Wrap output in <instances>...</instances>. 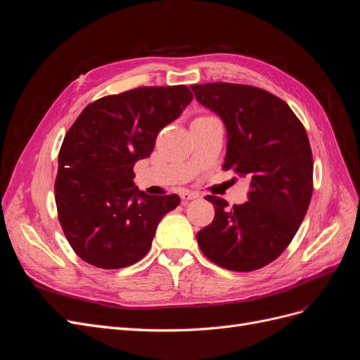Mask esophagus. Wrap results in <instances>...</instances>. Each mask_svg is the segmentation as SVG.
<instances>
[{"label":"esophagus","mask_w":360,"mask_h":360,"mask_svg":"<svg viewBox=\"0 0 360 360\" xmlns=\"http://www.w3.org/2000/svg\"><path fill=\"white\" fill-rule=\"evenodd\" d=\"M198 197H200V193L191 192V191H183V192L180 193V198H181L183 202H188V201H191V200H197Z\"/></svg>","instance_id":"esophagus-1"}]
</instances>
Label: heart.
<instances>
[{
	"label": "heart",
	"mask_w": 360,
	"mask_h": 360,
	"mask_svg": "<svg viewBox=\"0 0 360 360\" xmlns=\"http://www.w3.org/2000/svg\"><path fill=\"white\" fill-rule=\"evenodd\" d=\"M210 117H213V115H209V114H202V115L197 117V118H195V120H200V118H210Z\"/></svg>",
	"instance_id": "obj_1"
}]
</instances>
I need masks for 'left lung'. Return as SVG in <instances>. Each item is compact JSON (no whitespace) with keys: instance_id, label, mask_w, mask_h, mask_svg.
Here are the masks:
<instances>
[{"instance_id":"left-lung-1","label":"left lung","mask_w":360,"mask_h":360,"mask_svg":"<svg viewBox=\"0 0 360 360\" xmlns=\"http://www.w3.org/2000/svg\"><path fill=\"white\" fill-rule=\"evenodd\" d=\"M191 89L225 123L222 169L250 180L248 201L231 209L207 195L214 219L198 231V245L219 267L258 270L284 252L308 212L314 160L307 130L284 101L257 86L210 82Z\"/></svg>"}]
</instances>
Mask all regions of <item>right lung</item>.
<instances>
[{"label":"right lung","mask_w":360,"mask_h":360,"mask_svg":"<svg viewBox=\"0 0 360 360\" xmlns=\"http://www.w3.org/2000/svg\"><path fill=\"white\" fill-rule=\"evenodd\" d=\"M192 97L186 85L138 86L86 105L68 130L53 189L63 233L85 263L123 269L147 255L180 198L138 191L134 165Z\"/></svg>","instance_id":"obj_1"}]
</instances>
